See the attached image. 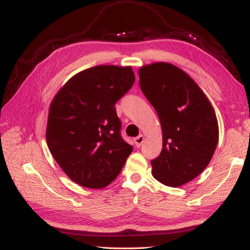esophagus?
I'll return each instance as SVG.
<instances>
[{
  "mask_svg": "<svg viewBox=\"0 0 250 250\" xmlns=\"http://www.w3.org/2000/svg\"><path fill=\"white\" fill-rule=\"evenodd\" d=\"M134 142H135V145H136V147H141L143 143H144V136H143L142 134H141V135H139V136H137L136 139L134 140Z\"/></svg>",
  "mask_w": 250,
  "mask_h": 250,
  "instance_id": "34e87169",
  "label": "esophagus"
}]
</instances>
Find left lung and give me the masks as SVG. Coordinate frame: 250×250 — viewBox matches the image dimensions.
<instances>
[{
  "mask_svg": "<svg viewBox=\"0 0 250 250\" xmlns=\"http://www.w3.org/2000/svg\"><path fill=\"white\" fill-rule=\"evenodd\" d=\"M139 75L162 129V151L151 161L152 175L179 187L198 177L214 156L219 139L216 113L198 83L171 63L143 65Z\"/></svg>",
  "mask_w": 250,
  "mask_h": 250,
  "instance_id": "8db88e82",
  "label": "left lung"
}]
</instances>
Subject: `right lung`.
<instances>
[{"instance_id":"right-lung-1","label":"right lung","mask_w":250,"mask_h":250,"mask_svg":"<svg viewBox=\"0 0 250 250\" xmlns=\"http://www.w3.org/2000/svg\"><path fill=\"white\" fill-rule=\"evenodd\" d=\"M134 81L131 66H93L68 79L51 101L47 145L74 183L102 189L124 167L133 147L122 140L114 106Z\"/></svg>"}]
</instances>
